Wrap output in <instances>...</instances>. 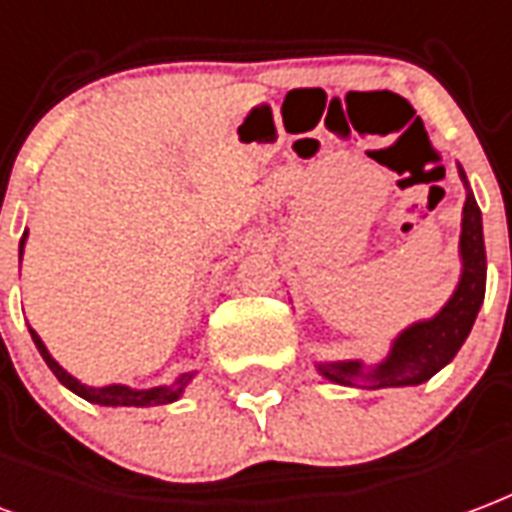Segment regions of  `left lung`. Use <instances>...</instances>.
Listing matches in <instances>:
<instances>
[{"mask_svg":"<svg viewBox=\"0 0 512 512\" xmlns=\"http://www.w3.org/2000/svg\"><path fill=\"white\" fill-rule=\"evenodd\" d=\"M461 179L467 176L461 170ZM461 282L448 304L437 317L426 323H415L393 342L391 355L374 369H363L358 361L317 363L323 377L339 385H358V388H401V385H420L456 358L461 344L472 331V323L480 312L486 295V244H483V222L475 195L467 192L464 219H461Z\"/></svg>","mask_w":512,"mask_h":512,"instance_id":"obj_1","label":"left lung"}]
</instances>
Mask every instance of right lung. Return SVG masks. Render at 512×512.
Returning a JSON list of instances; mask_svg holds the SVG:
<instances>
[{"instance_id": "obj_1", "label": "right lung", "mask_w": 512, "mask_h": 512, "mask_svg": "<svg viewBox=\"0 0 512 512\" xmlns=\"http://www.w3.org/2000/svg\"><path fill=\"white\" fill-rule=\"evenodd\" d=\"M24 244H26V233L21 236V244H18V257L24 255ZM32 333L34 344L37 350L43 355V361L48 363V369L56 374V380L62 382L64 388H70L73 393H78L81 399L92 401V404H102V407H160V404H170L181 396V391L187 388V382L192 380V374H181L179 380L173 385H162V388H149V391H132L127 385H108V388H89V385H81V382L70 377L64 372L62 366L51 358V352L45 350L43 339L29 328Z\"/></svg>"}]
</instances>
